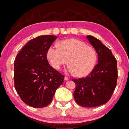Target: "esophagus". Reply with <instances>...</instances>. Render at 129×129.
Wrapping results in <instances>:
<instances>
[{
    "label": "esophagus",
    "mask_w": 129,
    "mask_h": 129,
    "mask_svg": "<svg viewBox=\"0 0 129 129\" xmlns=\"http://www.w3.org/2000/svg\"><path fill=\"white\" fill-rule=\"evenodd\" d=\"M64 79H65V80H66V81H67V80H69V78L68 77H67V76H65Z\"/></svg>",
    "instance_id": "obj_1"
}]
</instances>
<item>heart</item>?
I'll return each mask as SVG.
<instances>
[{
	"label": "heart",
	"mask_w": 129,
	"mask_h": 129,
	"mask_svg": "<svg viewBox=\"0 0 129 129\" xmlns=\"http://www.w3.org/2000/svg\"><path fill=\"white\" fill-rule=\"evenodd\" d=\"M59 46H51L47 51V59L55 69H61L68 59V71L71 74L84 77L92 72L97 61L96 51L92 47L75 39L62 40Z\"/></svg>",
	"instance_id": "1"
}]
</instances>
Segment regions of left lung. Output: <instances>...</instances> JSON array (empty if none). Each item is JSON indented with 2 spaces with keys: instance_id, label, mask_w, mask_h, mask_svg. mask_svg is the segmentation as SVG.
I'll use <instances>...</instances> for the list:
<instances>
[{
  "instance_id": "1",
  "label": "left lung",
  "mask_w": 129,
  "mask_h": 129,
  "mask_svg": "<svg viewBox=\"0 0 129 129\" xmlns=\"http://www.w3.org/2000/svg\"><path fill=\"white\" fill-rule=\"evenodd\" d=\"M87 38L97 53L98 64L86 77L72 79L76 85L73 95L79 105L94 107L106 103L112 95L118 77L117 60L100 40L90 35Z\"/></svg>"
}]
</instances>
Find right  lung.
<instances>
[{
    "label": "right lung",
    "instance_id": "right-lung-1",
    "mask_svg": "<svg viewBox=\"0 0 129 129\" xmlns=\"http://www.w3.org/2000/svg\"><path fill=\"white\" fill-rule=\"evenodd\" d=\"M57 37L43 35L30 40L17 54L14 64V87L23 102L34 108L51 102L64 75L49 65L47 51Z\"/></svg>",
    "mask_w": 129,
    "mask_h": 129
}]
</instances>
